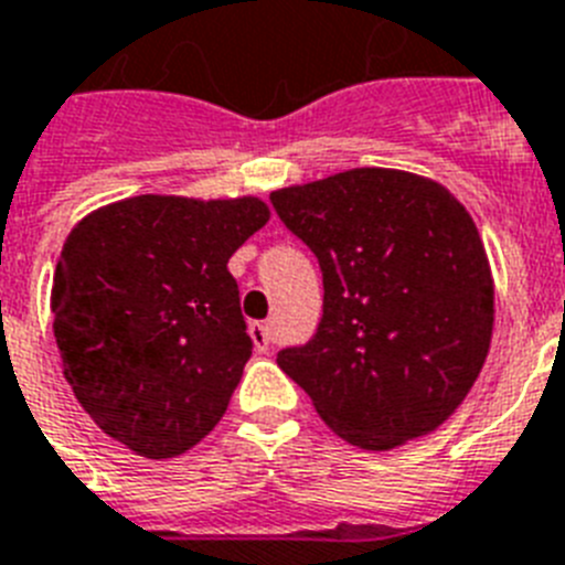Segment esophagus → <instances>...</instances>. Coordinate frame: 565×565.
Returning <instances> with one entry per match:
<instances>
[{
  "mask_svg": "<svg viewBox=\"0 0 565 565\" xmlns=\"http://www.w3.org/2000/svg\"><path fill=\"white\" fill-rule=\"evenodd\" d=\"M248 334L254 340V345H257L259 354L271 349V329H268V322H250Z\"/></svg>",
  "mask_w": 565,
  "mask_h": 565,
  "instance_id": "esophagus-1",
  "label": "esophagus"
}]
</instances>
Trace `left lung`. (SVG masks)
Returning a JSON list of instances; mask_svg holds the SVG:
<instances>
[{"mask_svg":"<svg viewBox=\"0 0 565 565\" xmlns=\"http://www.w3.org/2000/svg\"><path fill=\"white\" fill-rule=\"evenodd\" d=\"M320 259L322 320L277 365L351 446L388 451L455 414L489 354L494 279L475 220L440 182L351 168L271 194Z\"/></svg>","mask_w":565,"mask_h":565,"instance_id":"1","label":"left lung"}]
</instances>
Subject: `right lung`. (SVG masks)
Segmentation results:
<instances>
[{
	"mask_svg": "<svg viewBox=\"0 0 565 565\" xmlns=\"http://www.w3.org/2000/svg\"><path fill=\"white\" fill-rule=\"evenodd\" d=\"M268 216L257 196L142 194L67 234L51 291L65 380L139 457L185 455L223 420L254 349L228 259Z\"/></svg>",
	"mask_w": 565,
	"mask_h": 565,
	"instance_id": "add662e5",
	"label": "right lung"
}]
</instances>
